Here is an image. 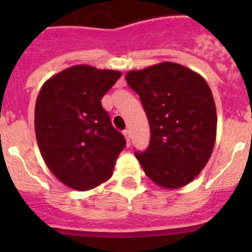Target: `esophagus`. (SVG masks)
I'll return each instance as SVG.
<instances>
[{"mask_svg": "<svg viewBox=\"0 0 252 252\" xmlns=\"http://www.w3.org/2000/svg\"><path fill=\"white\" fill-rule=\"evenodd\" d=\"M123 134H124V137H126V142L129 144L130 142V130L129 129H126L124 132H123Z\"/></svg>", "mask_w": 252, "mask_h": 252, "instance_id": "esophagus-1", "label": "esophagus"}]
</instances>
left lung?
I'll list each match as a JSON object with an SVG mask.
<instances>
[{
  "label": "left lung",
  "instance_id": "left-lung-1",
  "mask_svg": "<svg viewBox=\"0 0 252 252\" xmlns=\"http://www.w3.org/2000/svg\"><path fill=\"white\" fill-rule=\"evenodd\" d=\"M126 80L141 99L150 126L148 149L134 156L159 187H183L205 167L215 146L211 87L199 73L168 61L130 70Z\"/></svg>",
  "mask_w": 252,
  "mask_h": 252
}]
</instances>
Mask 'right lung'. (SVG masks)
Masks as SVG:
<instances>
[{
    "label": "right lung",
    "mask_w": 252,
    "mask_h": 252,
    "mask_svg": "<svg viewBox=\"0 0 252 252\" xmlns=\"http://www.w3.org/2000/svg\"><path fill=\"white\" fill-rule=\"evenodd\" d=\"M120 76L118 70L74 65L45 81L37 95L35 134L41 157L73 189L107 182L126 146L100 103Z\"/></svg>",
    "instance_id": "right-lung-1"
}]
</instances>
